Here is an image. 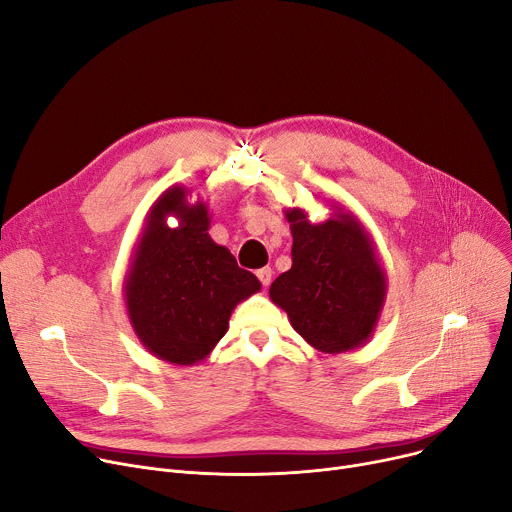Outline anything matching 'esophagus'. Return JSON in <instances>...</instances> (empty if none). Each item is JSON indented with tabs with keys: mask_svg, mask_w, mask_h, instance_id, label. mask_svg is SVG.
<instances>
[{
	"mask_svg": "<svg viewBox=\"0 0 512 512\" xmlns=\"http://www.w3.org/2000/svg\"><path fill=\"white\" fill-rule=\"evenodd\" d=\"M272 276H274L272 267H261V270H257V278H259V282H261L265 288L272 284Z\"/></svg>",
	"mask_w": 512,
	"mask_h": 512,
	"instance_id": "1",
	"label": "esophagus"
}]
</instances>
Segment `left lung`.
<instances>
[{
	"label": "left lung",
	"instance_id": "obj_1",
	"mask_svg": "<svg viewBox=\"0 0 512 512\" xmlns=\"http://www.w3.org/2000/svg\"><path fill=\"white\" fill-rule=\"evenodd\" d=\"M313 224L301 207L284 209L292 267L270 286V299L315 351L338 355L363 346L378 326L388 276L373 238L342 205Z\"/></svg>",
	"mask_w": 512,
	"mask_h": 512
}]
</instances>
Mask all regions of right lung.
<instances>
[{
  "label": "right lung",
  "mask_w": 512,
  "mask_h": 512,
  "mask_svg": "<svg viewBox=\"0 0 512 512\" xmlns=\"http://www.w3.org/2000/svg\"><path fill=\"white\" fill-rule=\"evenodd\" d=\"M170 186L151 205L124 278L130 326L147 351L172 365L201 363L228 332L234 307L261 290L209 236L207 203ZM172 214L179 226H167Z\"/></svg>",
  "instance_id": "right-lung-1"
}]
</instances>
